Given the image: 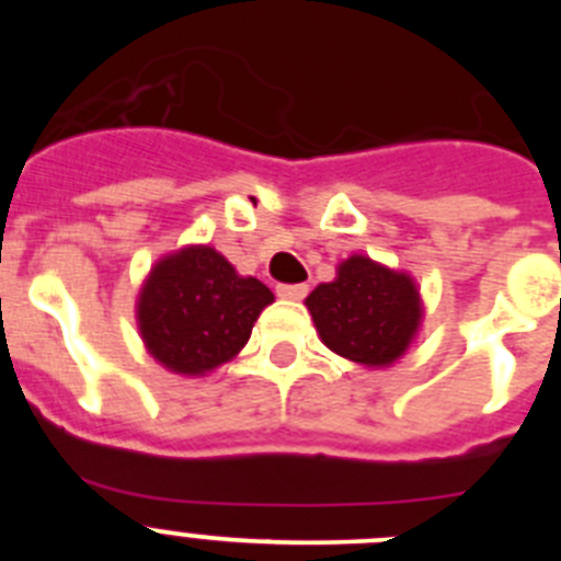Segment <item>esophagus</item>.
<instances>
[{"mask_svg": "<svg viewBox=\"0 0 561 561\" xmlns=\"http://www.w3.org/2000/svg\"><path fill=\"white\" fill-rule=\"evenodd\" d=\"M309 295V286L306 284H280L277 286V297H284V300H304Z\"/></svg>", "mask_w": 561, "mask_h": 561, "instance_id": "34e87169", "label": "esophagus"}]
</instances>
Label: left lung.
Instances as JSON below:
<instances>
[{
    "instance_id": "obj_1",
    "label": "left lung",
    "mask_w": 561,
    "mask_h": 561,
    "mask_svg": "<svg viewBox=\"0 0 561 561\" xmlns=\"http://www.w3.org/2000/svg\"><path fill=\"white\" fill-rule=\"evenodd\" d=\"M325 348L365 368H390L408 354L424 320V300L410 272L368 255H351L336 277L306 297Z\"/></svg>"
}]
</instances>
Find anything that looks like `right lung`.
I'll list each match as a JSON object with an SVG mask.
<instances>
[{
    "instance_id": "obj_1",
    "label": "right lung",
    "mask_w": 561,
    "mask_h": 561,
    "mask_svg": "<svg viewBox=\"0 0 561 561\" xmlns=\"http://www.w3.org/2000/svg\"><path fill=\"white\" fill-rule=\"evenodd\" d=\"M275 300L257 277L210 244L162 255L137 295V329L148 354L180 376H207L244 348L261 311Z\"/></svg>"
}]
</instances>
